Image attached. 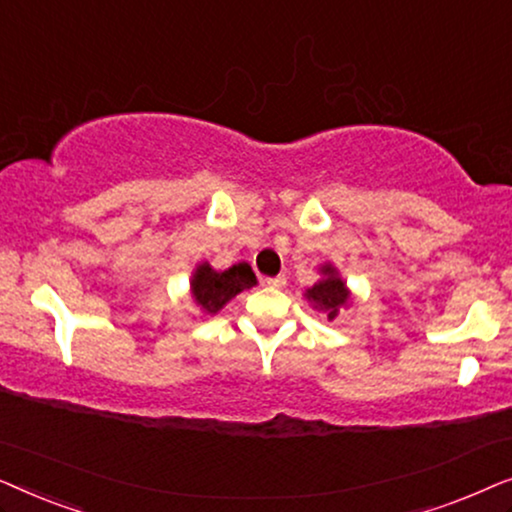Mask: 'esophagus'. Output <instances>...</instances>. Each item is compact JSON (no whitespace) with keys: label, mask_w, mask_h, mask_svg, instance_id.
Here are the masks:
<instances>
[{"label":"esophagus","mask_w":512,"mask_h":512,"mask_svg":"<svg viewBox=\"0 0 512 512\" xmlns=\"http://www.w3.org/2000/svg\"><path fill=\"white\" fill-rule=\"evenodd\" d=\"M268 286H272V289H282V286H286V275H277V277H268V282H265Z\"/></svg>","instance_id":"1"}]
</instances>
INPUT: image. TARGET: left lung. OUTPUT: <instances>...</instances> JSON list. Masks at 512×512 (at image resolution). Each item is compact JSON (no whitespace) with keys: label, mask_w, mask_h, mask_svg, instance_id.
I'll list each match as a JSON object with an SVG mask.
<instances>
[{"label":"left lung","mask_w":512,"mask_h":512,"mask_svg":"<svg viewBox=\"0 0 512 512\" xmlns=\"http://www.w3.org/2000/svg\"><path fill=\"white\" fill-rule=\"evenodd\" d=\"M321 275L324 277L312 289L305 291V298L310 300L312 307L326 312V317L333 321L340 314V310H347L349 303H352V293H349L347 284L342 282L338 270L331 263L321 265Z\"/></svg>","instance_id":"8db88e82"}]
</instances>
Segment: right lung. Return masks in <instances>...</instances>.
<instances>
[{
	"instance_id": "obj_1",
	"label": "right lung",
	"mask_w": 512,
	"mask_h": 512,
	"mask_svg": "<svg viewBox=\"0 0 512 512\" xmlns=\"http://www.w3.org/2000/svg\"><path fill=\"white\" fill-rule=\"evenodd\" d=\"M251 286H256V275L249 263H237L223 272L214 270L209 263H200L191 279V296L202 312L216 314L228 300Z\"/></svg>"
}]
</instances>
